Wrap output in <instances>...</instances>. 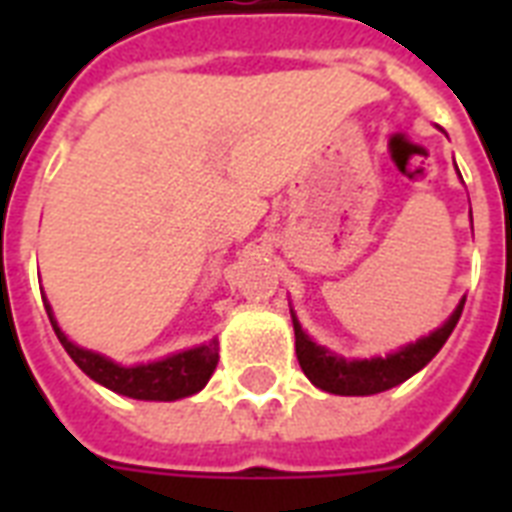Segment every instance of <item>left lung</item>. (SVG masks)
<instances>
[{
	"mask_svg": "<svg viewBox=\"0 0 512 512\" xmlns=\"http://www.w3.org/2000/svg\"><path fill=\"white\" fill-rule=\"evenodd\" d=\"M462 308H465V297L457 303L452 316L441 327L433 329L430 335L409 342V345L393 350L388 356L372 358L337 356L319 342H313V337L305 332L303 324L297 321L295 311H292L297 361L303 366L305 377L316 388L335 393V396H374V393H382V390L396 388V385L409 380L412 374L420 372L422 366H428L430 358L444 348V342L449 340V335L457 327Z\"/></svg>",
	"mask_w": 512,
	"mask_h": 512,
	"instance_id": "1",
	"label": "left lung"
}]
</instances>
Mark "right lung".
<instances>
[{
	"label": "right lung",
	"instance_id": "1",
	"mask_svg": "<svg viewBox=\"0 0 512 512\" xmlns=\"http://www.w3.org/2000/svg\"><path fill=\"white\" fill-rule=\"evenodd\" d=\"M44 300V311L50 316V324L58 335L60 345L66 353L74 358V364L82 369L90 380H95L103 388L114 390L119 396L138 398V401H177V398L193 396L199 393L209 382L212 372L217 366V337L209 342H201L196 348L177 350L170 356L159 358V361H148V364H116L114 358L103 356L98 350L82 348L76 342L68 340V335L58 327L52 305Z\"/></svg>",
	"mask_w": 512,
	"mask_h": 512
}]
</instances>
